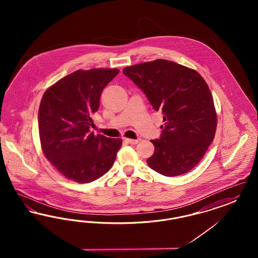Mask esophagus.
Wrapping results in <instances>:
<instances>
[{
    "mask_svg": "<svg viewBox=\"0 0 258 258\" xmlns=\"http://www.w3.org/2000/svg\"><path fill=\"white\" fill-rule=\"evenodd\" d=\"M124 141H125L126 143H128V144H137V143L140 141V139H130V138H124Z\"/></svg>",
    "mask_w": 258,
    "mask_h": 258,
    "instance_id": "obj_1",
    "label": "esophagus"
}]
</instances>
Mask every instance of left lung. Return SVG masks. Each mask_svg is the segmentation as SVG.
<instances>
[{
  "mask_svg": "<svg viewBox=\"0 0 258 258\" xmlns=\"http://www.w3.org/2000/svg\"><path fill=\"white\" fill-rule=\"evenodd\" d=\"M123 73L163 115L161 136L151 140L155 152L147 160L149 167L167 177L191 170L217 130L214 99L204 78L192 69L163 59L126 67Z\"/></svg>",
  "mask_w": 258,
  "mask_h": 258,
  "instance_id": "obj_1",
  "label": "left lung"
}]
</instances>
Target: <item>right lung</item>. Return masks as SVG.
Wrapping results in <instances>:
<instances>
[{
	"instance_id": "right-lung-1",
	"label": "right lung",
	"mask_w": 258,
	"mask_h": 258,
	"mask_svg": "<svg viewBox=\"0 0 258 258\" xmlns=\"http://www.w3.org/2000/svg\"><path fill=\"white\" fill-rule=\"evenodd\" d=\"M117 69L78 70L50 86L38 109L41 150L63 177L91 183L110 169L121 138L90 133L91 116L98 110L102 90L119 74Z\"/></svg>"
}]
</instances>
